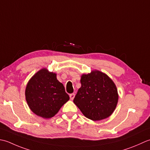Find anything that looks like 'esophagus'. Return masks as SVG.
<instances>
[{
  "label": "esophagus",
  "mask_w": 150,
  "mask_h": 150,
  "mask_svg": "<svg viewBox=\"0 0 150 150\" xmlns=\"http://www.w3.org/2000/svg\"><path fill=\"white\" fill-rule=\"evenodd\" d=\"M74 96H75L74 93H72V94H70V98H71V100H73V99H74Z\"/></svg>",
  "instance_id": "obj_1"
}]
</instances>
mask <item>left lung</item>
<instances>
[{
  "instance_id": "1",
  "label": "left lung",
  "mask_w": 150,
  "mask_h": 150,
  "mask_svg": "<svg viewBox=\"0 0 150 150\" xmlns=\"http://www.w3.org/2000/svg\"><path fill=\"white\" fill-rule=\"evenodd\" d=\"M81 86L73 102L85 117L96 121L109 117L117 106L118 95L114 82L98 71L83 74Z\"/></svg>"
}]
</instances>
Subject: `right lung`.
<instances>
[{
    "label": "right lung",
    "instance_id": "1",
    "mask_svg": "<svg viewBox=\"0 0 150 150\" xmlns=\"http://www.w3.org/2000/svg\"><path fill=\"white\" fill-rule=\"evenodd\" d=\"M26 102L32 112L44 118H50L69 100L63 85L56 74L46 69L38 71L30 79L26 88Z\"/></svg>",
    "mask_w": 150,
    "mask_h": 150
}]
</instances>
